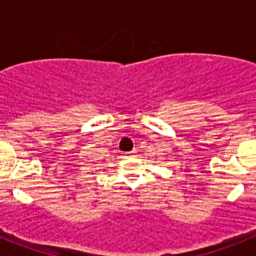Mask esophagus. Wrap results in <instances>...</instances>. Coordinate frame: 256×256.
I'll return each mask as SVG.
<instances>
[{"label": "esophagus", "instance_id": "34e87169", "mask_svg": "<svg viewBox=\"0 0 256 256\" xmlns=\"http://www.w3.org/2000/svg\"><path fill=\"white\" fill-rule=\"evenodd\" d=\"M128 154H130V156H134L136 154H137V151H136V150H133V151H130V152H128Z\"/></svg>", "mask_w": 256, "mask_h": 256}]
</instances>
